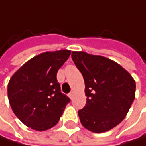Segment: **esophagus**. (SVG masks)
<instances>
[{
    "instance_id": "obj_1",
    "label": "esophagus",
    "mask_w": 146,
    "mask_h": 146,
    "mask_svg": "<svg viewBox=\"0 0 146 146\" xmlns=\"http://www.w3.org/2000/svg\"><path fill=\"white\" fill-rule=\"evenodd\" d=\"M73 96H74V93H73V92L69 93V97H70V98H73Z\"/></svg>"
}]
</instances>
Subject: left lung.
<instances>
[{"label":"left lung","mask_w":146,"mask_h":146,"mask_svg":"<svg viewBox=\"0 0 146 146\" xmlns=\"http://www.w3.org/2000/svg\"><path fill=\"white\" fill-rule=\"evenodd\" d=\"M72 60L85 84L86 104L78 111L84 127L102 133L117 126L135 99L132 76L114 61L101 56L73 51Z\"/></svg>","instance_id":"8db88e82"}]
</instances>
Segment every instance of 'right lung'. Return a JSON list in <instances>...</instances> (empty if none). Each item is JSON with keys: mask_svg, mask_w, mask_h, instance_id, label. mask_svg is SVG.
Instances as JSON below:
<instances>
[{"mask_svg": "<svg viewBox=\"0 0 146 146\" xmlns=\"http://www.w3.org/2000/svg\"><path fill=\"white\" fill-rule=\"evenodd\" d=\"M71 51L59 50L36 56L21 66L10 78L8 96L15 116L35 131L55 126L70 99L61 92L58 70Z\"/></svg>", "mask_w": 146, "mask_h": 146, "instance_id": "add662e5", "label": "right lung"}]
</instances>
